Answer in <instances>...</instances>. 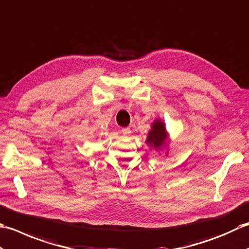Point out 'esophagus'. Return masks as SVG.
Returning a JSON list of instances; mask_svg holds the SVG:
<instances>
[{
    "instance_id": "obj_1",
    "label": "esophagus",
    "mask_w": 249,
    "mask_h": 249,
    "mask_svg": "<svg viewBox=\"0 0 249 249\" xmlns=\"http://www.w3.org/2000/svg\"><path fill=\"white\" fill-rule=\"evenodd\" d=\"M121 132H123L124 135H129L131 133V129L130 128H123L121 129Z\"/></svg>"
}]
</instances>
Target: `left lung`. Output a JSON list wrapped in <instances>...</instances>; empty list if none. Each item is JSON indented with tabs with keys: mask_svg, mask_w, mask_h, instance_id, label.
Here are the masks:
<instances>
[{
	"mask_svg": "<svg viewBox=\"0 0 249 249\" xmlns=\"http://www.w3.org/2000/svg\"><path fill=\"white\" fill-rule=\"evenodd\" d=\"M165 128L164 124L159 120H156L153 124V129L148 133L147 138V143H148L153 148L158 149L163 146L165 141Z\"/></svg>",
	"mask_w": 249,
	"mask_h": 249,
	"instance_id": "8db88e82",
	"label": "left lung"
}]
</instances>
